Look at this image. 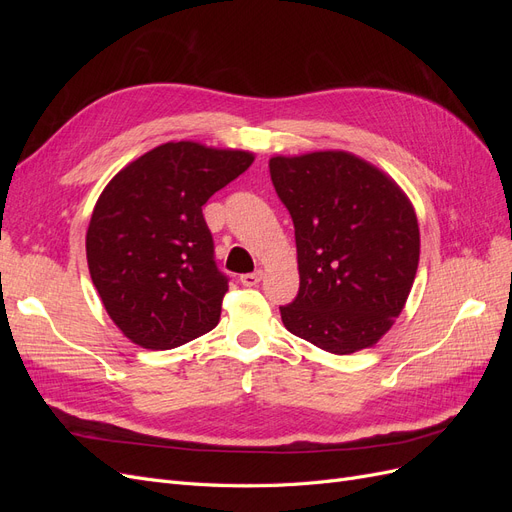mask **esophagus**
<instances>
[{"mask_svg":"<svg viewBox=\"0 0 512 512\" xmlns=\"http://www.w3.org/2000/svg\"><path fill=\"white\" fill-rule=\"evenodd\" d=\"M262 280V271H254V273H245V275H241L239 277V282L243 284V286H247V288H252V286H256L258 282Z\"/></svg>","mask_w":512,"mask_h":512,"instance_id":"1","label":"esophagus"}]
</instances>
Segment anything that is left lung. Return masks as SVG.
Instances as JSON below:
<instances>
[{
	"mask_svg": "<svg viewBox=\"0 0 512 512\" xmlns=\"http://www.w3.org/2000/svg\"><path fill=\"white\" fill-rule=\"evenodd\" d=\"M294 224L299 294L284 327L333 354L378 344L412 290L421 232L406 192L348 151L269 160Z\"/></svg>",
	"mask_w": 512,
	"mask_h": 512,
	"instance_id": "obj_1",
	"label": "left lung"
}]
</instances>
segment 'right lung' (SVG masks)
I'll use <instances>...</instances> for the list:
<instances>
[{"label":"right lung","instance_id":"right-lung-1","mask_svg":"<svg viewBox=\"0 0 512 512\" xmlns=\"http://www.w3.org/2000/svg\"><path fill=\"white\" fill-rule=\"evenodd\" d=\"M252 162V151L164 143L102 190L85 239L89 275L136 346L170 350L220 322L228 277L215 267L203 205Z\"/></svg>","mask_w":512,"mask_h":512}]
</instances>
